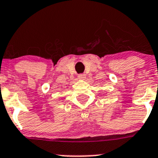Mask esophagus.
Wrapping results in <instances>:
<instances>
[{"instance_id": "esophagus-1", "label": "esophagus", "mask_w": 158, "mask_h": 158, "mask_svg": "<svg viewBox=\"0 0 158 158\" xmlns=\"http://www.w3.org/2000/svg\"><path fill=\"white\" fill-rule=\"evenodd\" d=\"M78 77H79V79H85L86 76H85V74H79V76H78Z\"/></svg>"}]
</instances>
